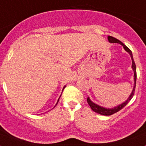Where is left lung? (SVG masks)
<instances>
[{
  "instance_id": "8db88e82",
  "label": "left lung",
  "mask_w": 146,
  "mask_h": 146,
  "mask_svg": "<svg viewBox=\"0 0 146 146\" xmlns=\"http://www.w3.org/2000/svg\"><path fill=\"white\" fill-rule=\"evenodd\" d=\"M108 41H109V42H110V43H118V44H120L121 45H122L123 48H124V50H126V52H128V53L130 55V56H131V61H132L131 68H132V69H133V71H134V82H134V87H133V89H132V91H131V94L129 95V96L128 99H126L124 102H123L122 104H119V105H118V106L114 107L113 108H104V107L99 106V105H98L97 104H95L94 102H93L90 98L89 97L87 98L88 103L89 106L91 107V110H92L93 111L96 112V113H99V114H100V115H111L114 114V113H117V112H118L119 110H121L122 109L123 107H125L126 104H128L130 100L131 99V98L133 97L134 94H135V86H136V80H137L136 65H135V61H134L133 55H132V52H131V50H130L128 47H126L124 44L122 43L121 41H119V40L117 39V38H114V37H113V36H108Z\"/></svg>"
}]
</instances>
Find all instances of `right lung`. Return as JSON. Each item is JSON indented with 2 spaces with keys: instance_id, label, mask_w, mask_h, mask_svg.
<instances>
[{
  "instance_id": "right-lung-1",
  "label": "right lung",
  "mask_w": 146,
  "mask_h": 146,
  "mask_svg": "<svg viewBox=\"0 0 146 146\" xmlns=\"http://www.w3.org/2000/svg\"><path fill=\"white\" fill-rule=\"evenodd\" d=\"M65 87H66V86H64V88H63V90H64V88H65ZM59 99H60V98H59ZM59 99H58V101H59ZM58 102H57V103H56V104H58ZM56 104H55V106H56ZM55 107H54V108H55Z\"/></svg>"
}]
</instances>
